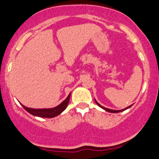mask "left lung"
Returning <instances> with one entry per match:
<instances>
[{
	"instance_id": "left-lung-1",
	"label": "left lung",
	"mask_w": 159,
	"mask_h": 159,
	"mask_svg": "<svg viewBox=\"0 0 159 159\" xmlns=\"http://www.w3.org/2000/svg\"><path fill=\"white\" fill-rule=\"evenodd\" d=\"M94 101H95L96 104H97V105H98V106H99V107H100V108H103V109H104V110L107 111H108V112H111V113H118V112H121V111H125V110L128 109V108H131V106H132V105H130V106H129V107H127V108H125V109H122V110H118V111H116V110H111V109H109V108H105V107L102 106V105H99V104H98V102H97V101H96V100H94Z\"/></svg>"
}]
</instances>
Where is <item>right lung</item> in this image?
Segmentation results:
<instances>
[{
  "instance_id": "right-lung-1",
  "label": "right lung",
  "mask_w": 159,
  "mask_h": 159,
  "mask_svg": "<svg viewBox=\"0 0 159 159\" xmlns=\"http://www.w3.org/2000/svg\"><path fill=\"white\" fill-rule=\"evenodd\" d=\"M70 93L69 95L68 96L66 99L62 102L61 104L58 105V106L55 107V108H43V109H34V108H27V107L24 106L23 105H21L23 106V108L28 112H29L31 115H34V116L41 117V118H54V117L57 116L58 115H60L62 111L65 110V108H67L68 105V102L70 100Z\"/></svg>"
}]
</instances>
